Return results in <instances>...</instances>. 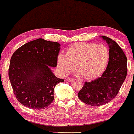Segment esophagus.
Here are the masks:
<instances>
[{
  "mask_svg": "<svg viewBox=\"0 0 134 134\" xmlns=\"http://www.w3.org/2000/svg\"><path fill=\"white\" fill-rule=\"evenodd\" d=\"M66 80H67V81H68L69 82H71L73 81L74 79H72V78H67V79H66Z\"/></svg>",
  "mask_w": 134,
  "mask_h": 134,
  "instance_id": "34e87169",
  "label": "esophagus"
}]
</instances>
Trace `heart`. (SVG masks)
Here are the masks:
<instances>
[{"mask_svg": "<svg viewBox=\"0 0 134 134\" xmlns=\"http://www.w3.org/2000/svg\"><path fill=\"white\" fill-rule=\"evenodd\" d=\"M109 59L108 48L103 44L91 43L74 44L67 48L66 55L59 54L58 67L63 75L76 68L88 80L99 77L104 72Z\"/></svg>", "mask_w": 134, "mask_h": 134, "instance_id": "b5f03b06", "label": "heart"}]
</instances>
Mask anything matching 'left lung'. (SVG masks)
<instances>
[{"label":"left lung","mask_w":134,"mask_h":134,"mask_svg":"<svg viewBox=\"0 0 134 134\" xmlns=\"http://www.w3.org/2000/svg\"><path fill=\"white\" fill-rule=\"evenodd\" d=\"M109 47V59L102 76L86 82L78 97L91 106H100L111 102L119 93L127 75V58L119 45L105 36H101Z\"/></svg>","instance_id":"8db88e82"}]
</instances>
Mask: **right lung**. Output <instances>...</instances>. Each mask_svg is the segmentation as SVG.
Returning a JSON list of instances; mask_svg holds the SVG:
<instances>
[{
    "label": "right lung",
    "mask_w": 134,
    "mask_h": 134,
    "mask_svg": "<svg viewBox=\"0 0 134 134\" xmlns=\"http://www.w3.org/2000/svg\"><path fill=\"white\" fill-rule=\"evenodd\" d=\"M59 50L58 42L38 38L23 44L13 54L8 76L14 94L23 105L42 109L53 102L55 86L64 81L51 69L57 66Z\"/></svg>",
    "instance_id": "right-lung-1"
}]
</instances>
